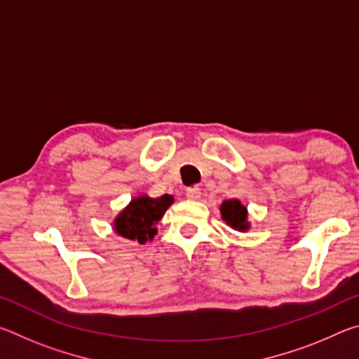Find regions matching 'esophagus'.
Returning a JSON list of instances; mask_svg holds the SVG:
<instances>
[{
	"label": "esophagus",
	"instance_id": "obj_1",
	"mask_svg": "<svg viewBox=\"0 0 359 359\" xmlns=\"http://www.w3.org/2000/svg\"><path fill=\"white\" fill-rule=\"evenodd\" d=\"M187 198L191 199V201H196V199L201 198V190H199L198 187H190L187 188Z\"/></svg>",
	"mask_w": 359,
	"mask_h": 359
}]
</instances>
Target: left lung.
<instances>
[{
  "instance_id": "obj_1",
  "label": "left lung",
  "mask_w": 359,
  "mask_h": 359,
  "mask_svg": "<svg viewBox=\"0 0 359 359\" xmlns=\"http://www.w3.org/2000/svg\"><path fill=\"white\" fill-rule=\"evenodd\" d=\"M222 218L226 222L231 228L244 231L248 228L247 223V209L245 205H242L238 199H229L224 201L220 208Z\"/></svg>"
}]
</instances>
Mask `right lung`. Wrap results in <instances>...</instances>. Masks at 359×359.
I'll return each mask as SVG.
<instances>
[{"mask_svg": "<svg viewBox=\"0 0 359 359\" xmlns=\"http://www.w3.org/2000/svg\"><path fill=\"white\" fill-rule=\"evenodd\" d=\"M172 203L174 198L171 194H163L155 199L149 196L133 199L128 208L115 218V231L121 238L145 244L147 241L154 239L158 222Z\"/></svg>", "mask_w": 359, "mask_h": 359, "instance_id": "1", "label": "right lung"}]
</instances>
